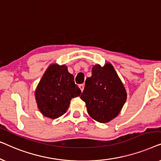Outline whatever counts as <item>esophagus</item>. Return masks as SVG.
<instances>
[{
  "mask_svg": "<svg viewBox=\"0 0 161 161\" xmlns=\"http://www.w3.org/2000/svg\"><path fill=\"white\" fill-rule=\"evenodd\" d=\"M79 87H80L81 92H83V89H84V84H80L79 85Z\"/></svg>",
  "mask_w": 161,
  "mask_h": 161,
  "instance_id": "1",
  "label": "esophagus"
}]
</instances>
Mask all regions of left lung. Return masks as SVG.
Masks as SVG:
<instances>
[{
  "instance_id": "8db88e82",
  "label": "left lung",
  "mask_w": 161,
  "mask_h": 161,
  "mask_svg": "<svg viewBox=\"0 0 161 161\" xmlns=\"http://www.w3.org/2000/svg\"><path fill=\"white\" fill-rule=\"evenodd\" d=\"M91 117L99 122L111 121L119 113L127 99L122 81L111 64H97L88 78L80 95Z\"/></svg>"
}]
</instances>
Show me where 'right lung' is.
Returning <instances> with one entry per match:
<instances>
[{
  "label": "right lung",
  "mask_w": 161,
  "mask_h": 161,
  "mask_svg": "<svg viewBox=\"0 0 161 161\" xmlns=\"http://www.w3.org/2000/svg\"><path fill=\"white\" fill-rule=\"evenodd\" d=\"M80 93L67 67L53 64L42 78L35 96L41 113L48 118L56 119L67 112L70 100Z\"/></svg>",
  "instance_id": "add662e5"
}]
</instances>
